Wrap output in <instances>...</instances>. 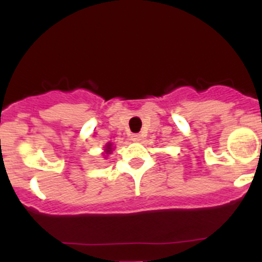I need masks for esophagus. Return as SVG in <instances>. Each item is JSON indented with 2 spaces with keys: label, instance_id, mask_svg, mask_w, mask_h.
<instances>
[{
  "label": "esophagus",
  "instance_id": "obj_1",
  "mask_svg": "<svg viewBox=\"0 0 262 262\" xmlns=\"http://www.w3.org/2000/svg\"><path fill=\"white\" fill-rule=\"evenodd\" d=\"M132 140H133V141H140L141 140V135L140 134H133V135H132Z\"/></svg>",
  "mask_w": 262,
  "mask_h": 262
}]
</instances>
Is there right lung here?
I'll list each match as a JSON object with an SVG mask.
<instances>
[{
	"instance_id": "1",
	"label": "right lung",
	"mask_w": 262,
	"mask_h": 262,
	"mask_svg": "<svg viewBox=\"0 0 262 262\" xmlns=\"http://www.w3.org/2000/svg\"><path fill=\"white\" fill-rule=\"evenodd\" d=\"M112 151H113V144L107 143L106 145H104V149H103V152H102V155H103L104 158H107V156L110 155Z\"/></svg>"
}]
</instances>
